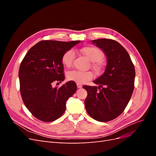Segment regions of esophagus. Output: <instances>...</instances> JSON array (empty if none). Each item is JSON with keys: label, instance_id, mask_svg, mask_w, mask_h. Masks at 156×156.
Returning a JSON list of instances; mask_svg holds the SVG:
<instances>
[{"label": "esophagus", "instance_id": "obj_1", "mask_svg": "<svg viewBox=\"0 0 156 156\" xmlns=\"http://www.w3.org/2000/svg\"><path fill=\"white\" fill-rule=\"evenodd\" d=\"M77 86L78 88H81L83 87V86L81 85V84H79V83H77Z\"/></svg>", "mask_w": 156, "mask_h": 156}]
</instances>
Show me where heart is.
Instances as JSON below:
<instances>
[{
    "label": "heart",
    "mask_w": 156,
    "mask_h": 156,
    "mask_svg": "<svg viewBox=\"0 0 156 156\" xmlns=\"http://www.w3.org/2000/svg\"><path fill=\"white\" fill-rule=\"evenodd\" d=\"M81 53L92 62V67L96 72H100L102 68L101 61L103 58V52L100 49L94 45L85 46L80 49ZM75 57V53L73 49H69L63 54L62 56V62L66 67L69 68L72 66L73 60ZM94 77L92 72H81L78 70L70 71L67 74V78L69 81H74L79 84H83L87 81L91 80Z\"/></svg>",
    "instance_id": "b5f03b06"
}]
</instances>
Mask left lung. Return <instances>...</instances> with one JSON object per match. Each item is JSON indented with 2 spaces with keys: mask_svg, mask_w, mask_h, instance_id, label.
<instances>
[{
  "mask_svg": "<svg viewBox=\"0 0 156 156\" xmlns=\"http://www.w3.org/2000/svg\"><path fill=\"white\" fill-rule=\"evenodd\" d=\"M104 52L107 59L103 74L93 82L99 87L84 85V101L88 115L99 122L115 119L124 111L134 89L135 70L123 46L111 39L92 40Z\"/></svg>",
  "mask_w": 156,
  "mask_h": 156,
  "instance_id": "1",
  "label": "left lung"
}]
</instances>
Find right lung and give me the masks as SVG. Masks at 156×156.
Listing matches in <instances>:
<instances>
[{"label":"right lung","instance_id":"obj_1","mask_svg":"<svg viewBox=\"0 0 156 156\" xmlns=\"http://www.w3.org/2000/svg\"><path fill=\"white\" fill-rule=\"evenodd\" d=\"M79 42L41 41L23 59L19 70L21 95L28 110L37 119L50 122L59 119L66 111L68 98L76 92L74 81L60 87H53V84L65 78L63 54Z\"/></svg>","mask_w":156,"mask_h":156}]
</instances>
